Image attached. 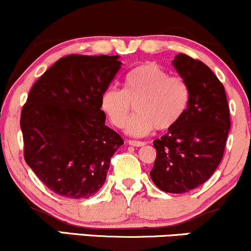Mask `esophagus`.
<instances>
[{
	"label": "esophagus",
	"mask_w": 251,
	"mask_h": 251,
	"mask_svg": "<svg viewBox=\"0 0 251 251\" xmlns=\"http://www.w3.org/2000/svg\"><path fill=\"white\" fill-rule=\"evenodd\" d=\"M127 143H128V145L135 146V148H140V146L145 145V143H144V142H138V140H128Z\"/></svg>",
	"instance_id": "obj_1"
}]
</instances>
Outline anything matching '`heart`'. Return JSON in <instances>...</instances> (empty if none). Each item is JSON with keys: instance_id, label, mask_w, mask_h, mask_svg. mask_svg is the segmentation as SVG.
I'll list each match as a JSON object with an SVG mask.
<instances>
[{"instance_id": "b5f03b06", "label": "heart", "mask_w": 251, "mask_h": 251, "mask_svg": "<svg viewBox=\"0 0 251 251\" xmlns=\"http://www.w3.org/2000/svg\"><path fill=\"white\" fill-rule=\"evenodd\" d=\"M190 87L181 76L170 73L153 62L144 63L128 72L124 89L111 86L101 96V108L113 126L122 128L133 105L137 114L128 120L126 132L135 137L148 135L157 128L168 131L185 114Z\"/></svg>"}]
</instances>
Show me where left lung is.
<instances>
[{"instance_id":"8db88e82","label":"left lung","mask_w":251,"mask_h":251,"mask_svg":"<svg viewBox=\"0 0 251 251\" xmlns=\"http://www.w3.org/2000/svg\"><path fill=\"white\" fill-rule=\"evenodd\" d=\"M172 63L188 82L190 101L177 125L153 142L157 158L150 176L162 191L184 194L205 183L220 165L230 111L224 86L205 63L181 53Z\"/></svg>"}]
</instances>
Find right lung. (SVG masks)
Returning a JSON list of instances; mask_svg holds the SVG:
<instances>
[{"mask_svg": "<svg viewBox=\"0 0 251 251\" xmlns=\"http://www.w3.org/2000/svg\"><path fill=\"white\" fill-rule=\"evenodd\" d=\"M119 55L61 57L31 87L21 112L25 160L55 194L88 198L106 180L123 138L105 125L101 96Z\"/></svg>", "mask_w": 251, "mask_h": 251, "instance_id": "add662e5", "label": "right lung"}]
</instances>
